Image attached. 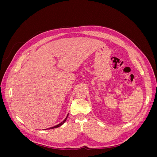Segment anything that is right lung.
Here are the masks:
<instances>
[{"instance_id": "1", "label": "right lung", "mask_w": 157, "mask_h": 157, "mask_svg": "<svg viewBox=\"0 0 157 157\" xmlns=\"http://www.w3.org/2000/svg\"><path fill=\"white\" fill-rule=\"evenodd\" d=\"M68 115H69V114H67V117H66V118H65V120H64L63 122H61V123H59V124L56 125V126H53V127H51V128H47V129H48V130H50V129H54V128H58V127L61 126L63 124H64V122L66 121V120H67V117H68Z\"/></svg>"}]
</instances>
